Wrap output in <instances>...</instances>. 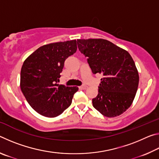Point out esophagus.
Listing matches in <instances>:
<instances>
[{"label":"esophagus","mask_w":159,"mask_h":159,"mask_svg":"<svg viewBox=\"0 0 159 159\" xmlns=\"http://www.w3.org/2000/svg\"><path fill=\"white\" fill-rule=\"evenodd\" d=\"M88 88V86L86 85H83V86H80L79 89L80 90H86Z\"/></svg>","instance_id":"esophagus-1"}]
</instances>
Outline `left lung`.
<instances>
[{
	"label": "left lung",
	"instance_id": "obj_1",
	"mask_svg": "<svg viewBox=\"0 0 159 159\" xmlns=\"http://www.w3.org/2000/svg\"><path fill=\"white\" fill-rule=\"evenodd\" d=\"M80 52L88 57L94 74L103 79L93 105L104 116L112 118L124 113L135 97L138 71L128 51L102 39H78Z\"/></svg>",
	"mask_w": 159,
	"mask_h": 159
}]
</instances>
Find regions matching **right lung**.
<instances>
[{
    "instance_id": "right-lung-1",
    "label": "right lung",
    "mask_w": 159,
    "mask_h": 159,
    "mask_svg": "<svg viewBox=\"0 0 159 159\" xmlns=\"http://www.w3.org/2000/svg\"><path fill=\"white\" fill-rule=\"evenodd\" d=\"M76 40L44 45L24 61L20 88L28 103L45 117H56L71 105L79 88L59 85L64 61L76 52Z\"/></svg>"
}]
</instances>
